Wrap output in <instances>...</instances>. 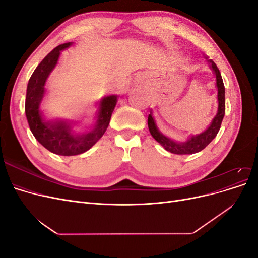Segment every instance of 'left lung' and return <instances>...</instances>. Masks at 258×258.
Here are the masks:
<instances>
[{
	"mask_svg": "<svg viewBox=\"0 0 258 258\" xmlns=\"http://www.w3.org/2000/svg\"><path fill=\"white\" fill-rule=\"evenodd\" d=\"M205 59L209 62V67L212 70V72L215 75L216 79V88H217V113L214 118L209 124V127L200 132L198 135H192L184 142H177L175 140H172L171 138L163 135L159 130V128L156 124V121L153 117V112L151 110L150 115H148L147 124L148 129L152 137L157 141L166 151L177 154V155H190L198 153L200 151L206 148L212 140L216 137L217 132L220 131L221 124L225 115V87L220 70H218L217 66L212 61V59H209L207 56H205Z\"/></svg>",
	"mask_w": 258,
	"mask_h": 258,
	"instance_id": "1",
	"label": "left lung"
}]
</instances>
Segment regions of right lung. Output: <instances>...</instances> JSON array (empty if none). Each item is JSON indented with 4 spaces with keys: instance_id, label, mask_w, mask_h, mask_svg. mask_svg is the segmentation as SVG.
Returning a JSON list of instances; mask_svg holds the SVG:
<instances>
[{
    "instance_id": "1",
    "label": "right lung",
    "mask_w": 258,
    "mask_h": 258,
    "mask_svg": "<svg viewBox=\"0 0 258 258\" xmlns=\"http://www.w3.org/2000/svg\"><path fill=\"white\" fill-rule=\"evenodd\" d=\"M73 45L61 44L50 51L31 75L26 96V116L31 132L45 148L61 156H74L87 152L104 135L117 103V96L103 97L98 102L96 123L89 130H74L75 122L63 119H46L41 104L46 93V82L57 67L61 51Z\"/></svg>"
}]
</instances>
